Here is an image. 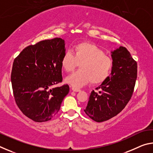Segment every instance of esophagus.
<instances>
[{
	"mask_svg": "<svg viewBox=\"0 0 153 153\" xmlns=\"http://www.w3.org/2000/svg\"><path fill=\"white\" fill-rule=\"evenodd\" d=\"M71 90H73L74 92H79V91H80V90H79V89H78V88H74V87L72 88Z\"/></svg>",
	"mask_w": 153,
	"mask_h": 153,
	"instance_id": "esophagus-1",
	"label": "esophagus"
}]
</instances>
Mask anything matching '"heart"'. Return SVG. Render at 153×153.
I'll return each mask as SVG.
<instances>
[{"instance_id":"obj_1","label":"heart","mask_w":153,"mask_h":153,"mask_svg":"<svg viewBox=\"0 0 153 153\" xmlns=\"http://www.w3.org/2000/svg\"><path fill=\"white\" fill-rule=\"evenodd\" d=\"M79 63V70L66 77L65 82L80 88L92 82L99 84L107 78L112 69V59L98 46L90 42L75 45L73 53L67 51L61 59V66L67 72L73 71Z\"/></svg>"}]
</instances>
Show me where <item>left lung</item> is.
<instances>
[{
  "label": "left lung",
  "instance_id": "left-lung-1",
  "mask_svg": "<svg viewBox=\"0 0 153 153\" xmlns=\"http://www.w3.org/2000/svg\"><path fill=\"white\" fill-rule=\"evenodd\" d=\"M113 65L110 76L92 90L84 109L88 116L97 122L115 117L122 111L133 94L137 78V63L127 50L120 46L111 51Z\"/></svg>",
  "mask_w": 153,
  "mask_h": 153
}]
</instances>
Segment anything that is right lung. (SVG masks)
Returning a JSON list of instances; mask_svg holds the SVG:
<instances>
[{
	"mask_svg": "<svg viewBox=\"0 0 153 153\" xmlns=\"http://www.w3.org/2000/svg\"><path fill=\"white\" fill-rule=\"evenodd\" d=\"M60 38L40 41L25 48L15 59L11 80L16 104L25 116L36 122L51 120L68 94L62 82L61 59L65 53Z\"/></svg>",
	"mask_w": 153,
	"mask_h": 153,
	"instance_id": "right-lung-1",
	"label": "right lung"
}]
</instances>
